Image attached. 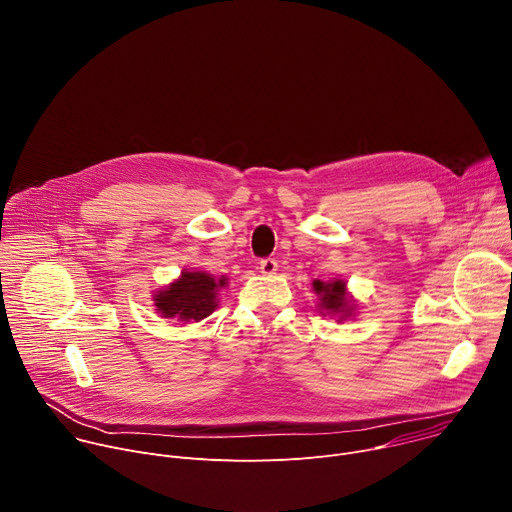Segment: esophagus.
<instances>
[{
    "label": "esophagus",
    "mask_w": 512,
    "mask_h": 512,
    "mask_svg": "<svg viewBox=\"0 0 512 512\" xmlns=\"http://www.w3.org/2000/svg\"><path fill=\"white\" fill-rule=\"evenodd\" d=\"M259 269H261L263 275H273L277 271V261L275 259H263L259 263Z\"/></svg>",
    "instance_id": "esophagus-1"
}]
</instances>
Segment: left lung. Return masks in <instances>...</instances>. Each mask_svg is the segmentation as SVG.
<instances>
[{"label": "left lung", "mask_w": 512, "mask_h": 512, "mask_svg": "<svg viewBox=\"0 0 512 512\" xmlns=\"http://www.w3.org/2000/svg\"><path fill=\"white\" fill-rule=\"evenodd\" d=\"M312 290L318 296V312L324 316H335L337 322L355 318L357 314V300L347 290V282L341 277H333L329 282L314 280Z\"/></svg>", "instance_id": "1"}]
</instances>
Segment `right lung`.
Segmentation results:
<instances>
[{
	"mask_svg": "<svg viewBox=\"0 0 512 512\" xmlns=\"http://www.w3.org/2000/svg\"><path fill=\"white\" fill-rule=\"evenodd\" d=\"M228 277H214L202 269H183L169 286L155 290L153 306L165 320L181 324L200 322L218 308V292L226 288Z\"/></svg>",
	"mask_w": 512,
	"mask_h": 512,
	"instance_id": "add662e5",
	"label": "right lung"
}]
</instances>
